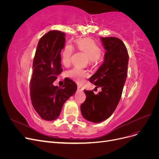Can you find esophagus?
Here are the masks:
<instances>
[{
	"mask_svg": "<svg viewBox=\"0 0 159 159\" xmlns=\"http://www.w3.org/2000/svg\"><path fill=\"white\" fill-rule=\"evenodd\" d=\"M78 89L80 91H83L84 90V89L81 87V86H78Z\"/></svg>",
	"mask_w": 159,
	"mask_h": 159,
	"instance_id": "34e87169",
	"label": "esophagus"
}]
</instances>
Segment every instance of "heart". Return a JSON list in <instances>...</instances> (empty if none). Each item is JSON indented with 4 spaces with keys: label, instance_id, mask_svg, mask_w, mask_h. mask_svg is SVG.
Returning <instances> with one entry per match:
<instances>
[{
    "label": "heart",
    "instance_id": "1",
    "mask_svg": "<svg viewBox=\"0 0 159 159\" xmlns=\"http://www.w3.org/2000/svg\"><path fill=\"white\" fill-rule=\"evenodd\" d=\"M75 44L78 49L88 56L91 63L97 61L102 53L101 46L95 40L85 38L76 40ZM74 47L70 43H67L61 53V61L64 65H68L70 62L72 54L74 53ZM88 73L85 70L78 67H75L68 72V75L78 83L84 82Z\"/></svg>",
    "mask_w": 159,
    "mask_h": 159
}]
</instances>
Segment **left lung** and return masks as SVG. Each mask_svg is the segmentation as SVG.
<instances>
[{"label":"left lung","mask_w":159,"mask_h":159,"mask_svg":"<svg viewBox=\"0 0 159 159\" xmlns=\"http://www.w3.org/2000/svg\"><path fill=\"white\" fill-rule=\"evenodd\" d=\"M101 40L106 50L104 61L89 80L102 91L95 95L92 90H84L86 99L81 105L82 116L96 123L108 119L116 109L127 79L129 61L122 40L115 37H101Z\"/></svg>","instance_id":"left-lung-1"}]
</instances>
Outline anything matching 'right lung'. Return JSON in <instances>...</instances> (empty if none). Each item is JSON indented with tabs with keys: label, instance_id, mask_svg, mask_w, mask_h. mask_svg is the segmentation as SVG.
Masks as SVG:
<instances>
[{
	"label": "right lung",
	"instance_id": "right-lung-1",
	"mask_svg": "<svg viewBox=\"0 0 159 159\" xmlns=\"http://www.w3.org/2000/svg\"><path fill=\"white\" fill-rule=\"evenodd\" d=\"M65 41L64 32H48L38 42L34 57L30 83V98L36 111L46 121H52L59 117L64 103L77 90L76 84L68 78L64 80L62 88L53 85L63 71L60 53Z\"/></svg>",
	"mask_w": 159,
	"mask_h": 159
}]
</instances>
